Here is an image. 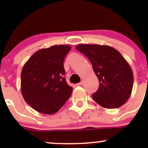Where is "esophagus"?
Here are the masks:
<instances>
[{"label":"esophagus","mask_w":148,"mask_h":148,"mask_svg":"<svg viewBox=\"0 0 148 148\" xmlns=\"http://www.w3.org/2000/svg\"><path fill=\"white\" fill-rule=\"evenodd\" d=\"M82 84H83V82H82V81H81V82L78 83V84H76V86H81V85H82Z\"/></svg>","instance_id":"esophagus-1"}]
</instances>
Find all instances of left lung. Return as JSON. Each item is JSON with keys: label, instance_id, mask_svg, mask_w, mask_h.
I'll use <instances>...</instances> for the list:
<instances>
[{"label": "left lung", "instance_id": "1", "mask_svg": "<svg viewBox=\"0 0 148 148\" xmlns=\"http://www.w3.org/2000/svg\"><path fill=\"white\" fill-rule=\"evenodd\" d=\"M76 49L89 59L97 76L99 87L92 95L106 108L123 106L130 98L134 76L130 64L120 53L106 45H80Z\"/></svg>", "mask_w": 148, "mask_h": 148}]
</instances>
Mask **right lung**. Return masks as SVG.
I'll use <instances>...</instances> for the list:
<instances>
[{
    "label": "right lung",
    "instance_id": "1",
    "mask_svg": "<svg viewBox=\"0 0 148 148\" xmlns=\"http://www.w3.org/2000/svg\"><path fill=\"white\" fill-rule=\"evenodd\" d=\"M71 47L54 45L37 51L23 65L21 90L25 102L43 114H53L71 96L63 62Z\"/></svg>",
    "mask_w": 148,
    "mask_h": 148
}]
</instances>
